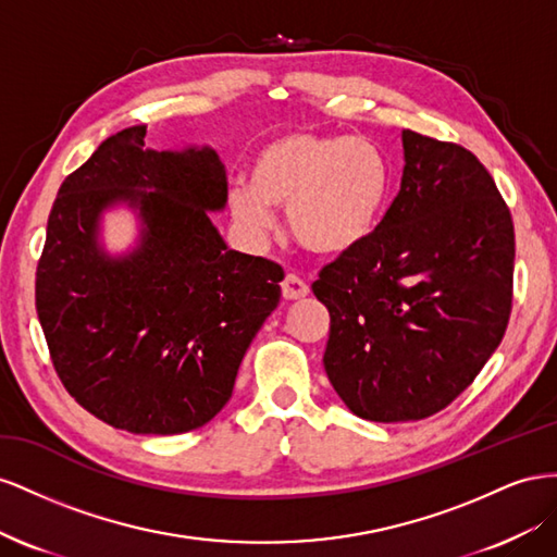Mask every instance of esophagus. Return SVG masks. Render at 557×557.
<instances>
[{
    "label": "esophagus",
    "mask_w": 557,
    "mask_h": 557,
    "mask_svg": "<svg viewBox=\"0 0 557 557\" xmlns=\"http://www.w3.org/2000/svg\"><path fill=\"white\" fill-rule=\"evenodd\" d=\"M310 294V287L308 284L300 280L298 275L294 273H287V277L282 280V296L287 300H298V298H306Z\"/></svg>",
    "instance_id": "esophagus-1"
}]
</instances>
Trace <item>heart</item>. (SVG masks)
I'll list each match as a JSON object with an SVG mask.
<instances>
[{"label": "heart", "instance_id": "1", "mask_svg": "<svg viewBox=\"0 0 557 557\" xmlns=\"http://www.w3.org/2000/svg\"><path fill=\"white\" fill-rule=\"evenodd\" d=\"M392 190V161L373 139L289 131L253 149L231 208L251 231L270 226V208H284L298 245L341 259L383 226Z\"/></svg>", "mask_w": 557, "mask_h": 557}]
</instances>
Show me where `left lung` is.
I'll return each mask as SVG.
<instances>
[{
  "mask_svg": "<svg viewBox=\"0 0 557 557\" xmlns=\"http://www.w3.org/2000/svg\"><path fill=\"white\" fill-rule=\"evenodd\" d=\"M401 190L361 249L312 282L329 308L324 371L355 416L422 420L462 394L513 306V219L465 147L404 131Z\"/></svg>",
  "mask_w": 557,
  "mask_h": 557,
  "instance_id": "8db88e82",
  "label": "left lung"
}]
</instances>
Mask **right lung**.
<instances>
[{
	"label": "right lung",
	"instance_id": "add662e5",
	"mask_svg": "<svg viewBox=\"0 0 557 557\" xmlns=\"http://www.w3.org/2000/svg\"><path fill=\"white\" fill-rule=\"evenodd\" d=\"M147 125L107 137L62 182L37 265V314L60 383L98 420L184 434L226 406L249 343L280 304L282 268L228 249L214 149H145ZM128 201L140 247L111 260L99 214Z\"/></svg>",
	"mask_w": 557,
	"mask_h": 557
}]
</instances>
